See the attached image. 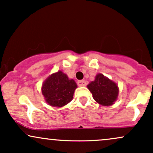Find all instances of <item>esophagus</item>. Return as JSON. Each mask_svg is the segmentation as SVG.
<instances>
[{
  "label": "esophagus",
  "instance_id": "obj_1",
  "mask_svg": "<svg viewBox=\"0 0 153 153\" xmlns=\"http://www.w3.org/2000/svg\"><path fill=\"white\" fill-rule=\"evenodd\" d=\"M77 83H78V86H85V85H86V84H87L86 81H85V80H78Z\"/></svg>",
  "mask_w": 153,
  "mask_h": 153
}]
</instances>
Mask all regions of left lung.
I'll return each instance as SVG.
<instances>
[{
  "mask_svg": "<svg viewBox=\"0 0 153 153\" xmlns=\"http://www.w3.org/2000/svg\"><path fill=\"white\" fill-rule=\"evenodd\" d=\"M87 87L94 99L101 106H111L118 99L119 89L117 84L101 73L96 75L95 80Z\"/></svg>",
  "mask_w": 153,
  "mask_h": 153,
  "instance_id": "8db88e82",
  "label": "left lung"
}]
</instances>
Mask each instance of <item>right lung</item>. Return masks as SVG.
<instances>
[{
  "label": "right lung",
  "mask_w": 153,
  "mask_h": 153,
  "mask_svg": "<svg viewBox=\"0 0 153 153\" xmlns=\"http://www.w3.org/2000/svg\"><path fill=\"white\" fill-rule=\"evenodd\" d=\"M76 82L65 73L59 71L52 73L43 82L42 94L45 101L51 106L62 107L73 100Z\"/></svg>",
  "instance_id": "add662e5"
}]
</instances>
